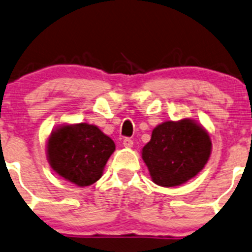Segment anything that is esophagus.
I'll return each mask as SVG.
<instances>
[{
    "label": "esophagus",
    "instance_id": "1",
    "mask_svg": "<svg viewBox=\"0 0 252 252\" xmlns=\"http://www.w3.org/2000/svg\"><path fill=\"white\" fill-rule=\"evenodd\" d=\"M124 147H126V148H131L132 145H133V141H132L131 138H125L124 139Z\"/></svg>",
    "mask_w": 252,
    "mask_h": 252
}]
</instances>
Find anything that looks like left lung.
Wrapping results in <instances>:
<instances>
[{
  "mask_svg": "<svg viewBox=\"0 0 252 252\" xmlns=\"http://www.w3.org/2000/svg\"><path fill=\"white\" fill-rule=\"evenodd\" d=\"M211 148L206 129L191 119L165 121L153 129L142 159L153 182L168 188L195 177L206 165Z\"/></svg>",
  "mask_w": 252,
  "mask_h": 252,
  "instance_id": "left-lung-1",
  "label": "left lung"
}]
</instances>
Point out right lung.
I'll return each instance as SVG.
<instances>
[{"label":"right lung","mask_w":252,"mask_h":252,"mask_svg":"<svg viewBox=\"0 0 252 252\" xmlns=\"http://www.w3.org/2000/svg\"><path fill=\"white\" fill-rule=\"evenodd\" d=\"M115 143L97 126L74 124L57 127L47 141V160L54 172L79 187L97 182Z\"/></svg>","instance_id":"obj_1"}]
</instances>
